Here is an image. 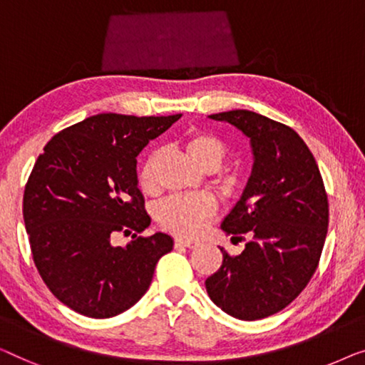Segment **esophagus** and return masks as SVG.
Returning a JSON list of instances; mask_svg holds the SVG:
<instances>
[{"mask_svg":"<svg viewBox=\"0 0 365 365\" xmlns=\"http://www.w3.org/2000/svg\"><path fill=\"white\" fill-rule=\"evenodd\" d=\"M195 246H197V241L175 238V248H195Z\"/></svg>","mask_w":365,"mask_h":365,"instance_id":"esophagus-1","label":"esophagus"}]
</instances>
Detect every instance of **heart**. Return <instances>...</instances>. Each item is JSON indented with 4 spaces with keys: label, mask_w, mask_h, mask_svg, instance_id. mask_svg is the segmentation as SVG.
Masks as SVG:
<instances>
[{
    "label": "heart",
    "mask_w": 365,
    "mask_h": 365,
    "mask_svg": "<svg viewBox=\"0 0 365 365\" xmlns=\"http://www.w3.org/2000/svg\"><path fill=\"white\" fill-rule=\"evenodd\" d=\"M185 148L192 160L205 172H215L227 157V147L213 133L195 130L185 137ZM160 152L153 150L147 155L138 173V183L145 193L155 192V167ZM217 213V205L212 198L200 195H178L170 197L157 207V222L165 232L195 238L207 228Z\"/></svg>",
    "instance_id": "heart-1"
}]
</instances>
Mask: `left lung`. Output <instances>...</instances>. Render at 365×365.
Returning <instances> with one entry per match:
<instances>
[{
	"label": "left lung",
	"mask_w": 365,
	"mask_h": 365,
	"mask_svg": "<svg viewBox=\"0 0 365 365\" xmlns=\"http://www.w3.org/2000/svg\"><path fill=\"white\" fill-rule=\"evenodd\" d=\"M250 138L253 170L222 230L250 241L238 256L222 248L223 263L205 281L215 304L241 321L276 314L316 273L329 225L319 167L304 140L284 124L251 110L210 115Z\"/></svg>",
	"instance_id": "left-lung-1"
}]
</instances>
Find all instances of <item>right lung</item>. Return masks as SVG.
Wrapping results in <instances>:
<instances>
[{"instance_id": "1", "label": "right lung", "mask_w": 365, "mask_h": 365, "mask_svg": "<svg viewBox=\"0 0 365 365\" xmlns=\"http://www.w3.org/2000/svg\"><path fill=\"white\" fill-rule=\"evenodd\" d=\"M180 117H87L56 133L36 160L23 197L31 253L49 291L79 314L107 319L129 309L172 251L167 233L138 236L150 217L137 155ZM132 231L127 247L110 243Z\"/></svg>"}]
</instances>
